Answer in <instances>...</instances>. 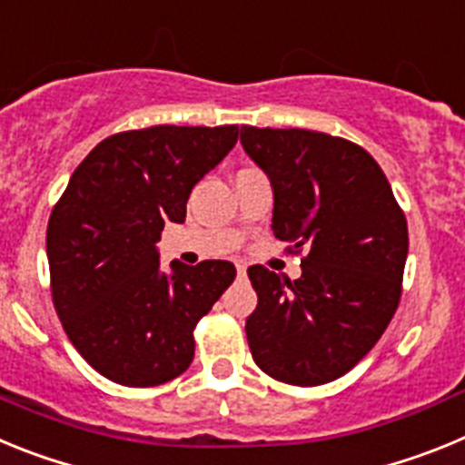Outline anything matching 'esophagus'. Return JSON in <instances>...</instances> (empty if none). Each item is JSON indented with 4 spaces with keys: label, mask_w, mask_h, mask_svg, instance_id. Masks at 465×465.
<instances>
[{
    "label": "esophagus",
    "mask_w": 465,
    "mask_h": 465,
    "mask_svg": "<svg viewBox=\"0 0 465 465\" xmlns=\"http://www.w3.org/2000/svg\"><path fill=\"white\" fill-rule=\"evenodd\" d=\"M237 274H240V277H246V265H237Z\"/></svg>",
    "instance_id": "1"
}]
</instances>
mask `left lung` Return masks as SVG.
<instances>
[{"instance_id":"left-lung-1","label":"left lung","mask_w":465,"mask_h":465,"mask_svg":"<svg viewBox=\"0 0 465 465\" xmlns=\"http://www.w3.org/2000/svg\"><path fill=\"white\" fill-rule=\"evenodd\" d=\"M242 146L270 176L272 230L302 258V277L249 268L258 305L246 319L262 372L293 386L338 380L363 359L402 293L408 221L375 158L314 130L242 125Z\"/></svg>"}]
</instances>
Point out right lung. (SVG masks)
Masks as SVG:
<instances>
[{
  "label": "right lung",
  "instance_id": "add662e5",
  "mask_svg": "<svg viewBox=\"0 0 465 465\" xmlns=\"http://www.w3.org/2000/svg\"><path fill=\"white\" fill-rule=\"evenodd\" d=\"M237 125H153L106 137L74 170L46 230L51 293L67 338L106 380L158 386L195 356L193 328L235 279L228 261L160 268L167 221L235 146Z\"/></svg>",
  "mask_w": 465,
  "mask_h": 465
}]
</instances>
